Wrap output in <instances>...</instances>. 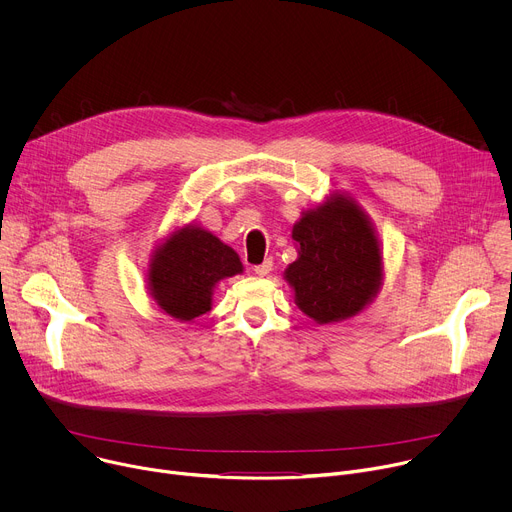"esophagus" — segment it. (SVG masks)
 I'll return each mask as SVG.
<instances>
[{
  "label": "esophagus",
  "mask_w": 512,
  "mask_h": 512,
  "mask_svg": "<svg viewBox=\"0 0 512 512\" xmlns=\"http://www.w3.org/2000/svg\"><path fill=\"white\" fill-rule=\"evenodd\" d=\"M271 267H273V261H271V259H265L263 263H259V265L253 267V273L259 275V277H263V275H267V273L271 271Z\"/></svg>",
  "instance_id": "34e87169"
}]
</instances>
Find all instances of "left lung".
Here are the masks:
<instances>
[{
    "instance_id": "1",
    "label": "left lung",
    "mask_w": 512,
    "mask_h": 512,
    "mask_svg": "<svg viewBox=\"0 0 512 512\" xmlns=\"http://www.w3.org/2000/svg\"><path fill=\"white\" fill-rule=\"evenodd\" d=\"M300 257L285 271L300 310L320 324L358 314L381 285V253L362 210L342 196L294 227Z\"/></svg>"
}]
</instances>
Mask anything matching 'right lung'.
<instances>
[{
  "label": "right lung",
  "instance_id": "add662e5",
  "mask_svg": "<svg viewBox=\"0 0 512 512\" xmlns=\"http://www.w3.org/2000/svg\"><path fill=\"white\" fill-rule=\"evenodd\" d=\"M239 255L208 231L186 227L156 251L150 287L158 306L178 318L194 320L210 310L216 281L241 273Z\"/></svg>",
  "mask_w": 512,
  "mask_h": 512
}]
</instances>
